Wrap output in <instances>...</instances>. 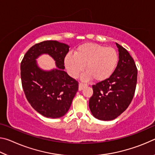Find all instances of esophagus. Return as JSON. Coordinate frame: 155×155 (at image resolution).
Here are the masks:
<instances>
[{
    "mask_svg": "<svg viewBox=\"0 0 155 155\" xmlns=\"http://www.w3.org/2000/svg\"><path fill=\"white\" fill-rule=\"evenodd\" d=\"M87 85L86 84H83V83H79V85H78V90L81 91L83 90L84 87H85Z\"/></svg>",
    "mask_w": 155,
    "mask_h": 155,
    "instance_id": "1",
    "label": "esophagus"
}]
</instances>
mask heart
I'll list each match as a JSON object with an SVG mask.
<instances>
[{
  "instance_id": "b5f03b06",
  "label": "heart",
  "mask_w": 155,
  "mask_h": 155,
  "mask_svg": "<svg viewBox=\"0 0 155 155\" xmlns=\"http://www.w3.org/2000/svg\"><path fill=\"white\" fill-rule=\"evenodd\" d=\"M118 61V55L114 48L98 44L85 43L78 47L74 55L68 54L65 57V66L72 78H77L85 69L87 72L83 79L94 78L103 81L111 77Z\"/></svg>"
}]
</instances>
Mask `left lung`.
Here are the masks:
<instances>
[{"instance_id": "left-lung-1", "label": "left lung", "mask_w": 155, "mask_h": 155, "mask_svg": "<svg viewBox=\"0 0 155 155\" xmlns=\"http://www.w3.org/2000/svg\"><path fill=\"white\" fill-rule=\"evenodd\" d=\"M119 61L111 77L92 86L89 107L100 120H113L129 106L137 85V69L128 52L117 43Z\"/></svg>"}]
</instances>
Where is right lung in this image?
<instances>
[{
	"label": "right lung",
	"mask_w": 155,
	"mask_h": 155,
	"mask_svg": "<svg viewBox=\"0 0 155 155\" xmlns=\"http://www.w3.org/2000/svg\"><path fill=\"white\" fill-rule=\"evenodd\" d=\"M69 48L57 41H44L31 47L21 62V80L25 96L33 108L44 117L64 116L78 91L77 81L64 71V58ZM42 54L54 59L55 68L45 71L38 66L36 59Z\"/></svg>",
	"instance_id": "right-lung-1"
}]
</instances>
